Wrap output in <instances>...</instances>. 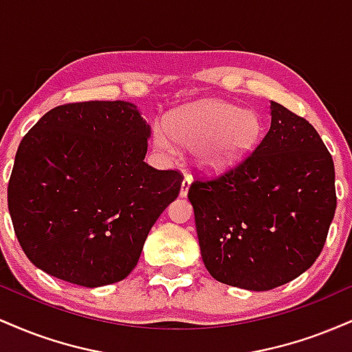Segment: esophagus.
Returning <instances> with one entry per match:
<instances>
[{"label":"esophagus","mask_w":352,"mask_h":352,"mask_svg":"<svg viewBox=\"0 0 352 352\" xmlns=\"http://www.w3.org/2000/svg\"><path fill=\"white\" fill-rule=\"evenodd\" d=\"M190 184H192V177H190V175H185V177H184V182H182L180 197H187L188 188H190Z\"/></svg>","instance_id":"obj_1"}]
</instances>
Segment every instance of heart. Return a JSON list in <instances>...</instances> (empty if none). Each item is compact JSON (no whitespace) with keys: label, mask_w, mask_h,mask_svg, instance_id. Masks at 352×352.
I'll list each match as a JSON object with an SVG mask.
<instances>
[{"label":"heart","mask_w":352,"mask_h":352,"mask_svg":"<svg viewBox=\"0 0 352 352\" xmlns=\"http://www.w3.org/2000/svg\"><path fill=\"white\" fill-rule=\"evenodd\" d=\"M260 131V120L252 111L227 102H201L168 117L167 127H157L153 140L168 157L177 153L175 142L195 151L201 168L221 173L253 151Z\"/></svg>","instance_id":"heart-1"}]
</instances>
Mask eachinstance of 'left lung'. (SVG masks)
Returning <instances> with one entry per match:
<instances>
[{
    "mask_svg": "<svg viewBox=\"0 0 352 352\" xmlns=\"http://www.w3.org/2000/svg\"><path fill=\"white\" fill-rule=\"evenodd\" d=\"M270 111L268 132L243 162L188 188L208 273L250 292L305 273L336 210L334 162L316 129L273 100Z\"/></svg>",
    "mask_w": 352,
    "mask_h": 352,
    "instance_id": "1",
    "label": "left lung"
}]
</instances>
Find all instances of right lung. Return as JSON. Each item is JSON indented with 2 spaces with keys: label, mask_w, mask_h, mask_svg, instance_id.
Here are the masks:
<instances>
[{
  "label": "right lung",
  "mask_w": 352,
  "mask_h": 352,
  "mask_svg": "<svg viewBox=\"0 0 352 352\" xmlns=\"http://www.w3.org/2000/svg\"><path fill=\"white\" fill-rule=\"evenodd\" d=\"M148 137L151 125L125 100L64 104L31 127L8 184L11 221L31 263L86 288L135 268L184 180L144 162Z\"/></svg>",
  "instance_id": "add662e5"
}]
</instances>
